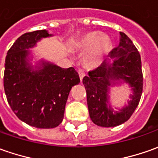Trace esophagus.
<instances>
[{
	"label": "esophagus",
	"instance_id": "obj_1",
	"mask_svg": "<svg viewBox=\"0 0 158 158\" xmlns=\"http://www.w3.org/2000/svg\"><path fill=\"white\" fill-rule=\"evenodd\" d=\"M78 73L79 75V78H80V80L82 81V79L84 78L85 76V72L83 70H81V69H79V71H78Z\"/></svg>",
	"mask_w": 158,
	"mask_h": 158
}]
</instances>
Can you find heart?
<instances>
[{
  "instance_id": "obj_1",
  "label": "heart",
  "mask_w": 158,
  "mask_h": 158,
  "mask_svg": "<svg viewBox=\"0 0 158 158\" xmlns=\"http://www.w3.org/2000/svg\"><path fill=\"white\" fill-rule=\"evenodd\" d=\"M111 40L108 35L99 32L87 33L80 39L77 48L81 53H86L84 64L91 69L97 68L111 51Z\"/></svg>"
}]
</instances>
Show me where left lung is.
<instances>
[{"mask_svg":"<svg viewBox=\"0 0 158 158\" xmlns=\"http://www.w3.org/2000/svg\"><path fill=\"white\" fill-rule=\"evenodd\" d=\"M120 44L110 52L109 57L83 79L90 118L101 127H115L127 122L138 106L143 93L141 56L128 35L123 32H120ZM119 81L128 83L133 94L128 106L114 111L108 101V93Z\"/></svg>","mask_w":158,"mask_h":158,"instance_id":"left-lung-1","label":"left lung"}]
</instances>
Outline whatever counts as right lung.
<instances>
[{"mask_svg":"<svg viewBox=\"0 0 158 158\" xmlns=\"http://www.w3.org/2000/svg\"><path fill=\"white\" fill-rule=\"evenodd\" d=\"M52 35L45 30L25 33L5 59L3 83L8 104L21 121L38 128H56L62 123L69 93L80 82L73 67L61 68L44 60L31 65L29 49Z\"/></svg>","mask_w":158,"mask_h":158,"instance_id":"right-lung-1","label":"right lung"}]
</instances>
